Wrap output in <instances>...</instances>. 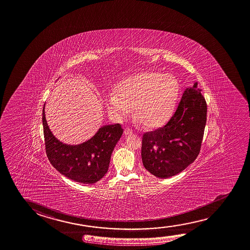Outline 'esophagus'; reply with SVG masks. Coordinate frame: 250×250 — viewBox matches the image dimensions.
Here are the masks:
<instances>
[{
  "label": "esophagus",
  "mask_w": 250,
  "mask_h": 250,
  "mask_svg": "<svg viewBox=\"0 0 250 250\" xmlns=\"http://www.w3.org/2000/svg\"><path fill=\"white\" fill-rule=\"evenodd\" d=\"M124 133H125V135H131V134H132V131L129 128H125V131H124Z\"/></svg>",
  "instance_id": "esophagus-1"
}]
</instances>
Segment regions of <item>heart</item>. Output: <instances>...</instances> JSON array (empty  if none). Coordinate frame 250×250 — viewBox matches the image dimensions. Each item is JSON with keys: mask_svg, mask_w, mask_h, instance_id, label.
Listing matches in <instances>:
<instances>
[{"mask_svg": "<svg viewBox=\"0 0 250 250\" xmlns=\"http://www.w3.org/2000/svg\"><path fill=\"white\" fill-rule=\"evenodd\" d=\"M180 93V83L172 74L144 71L125 78L107 99L109 110L124 118L135 108L134 117L148 128L164 125L171 117Z\"/></svg>", "mask_w": 250, "mask_h": 250, "instance_id": "heart-1", "label": "heart"}]
</instances>
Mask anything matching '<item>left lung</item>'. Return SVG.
I'll return each mask as SVG.
<instances>
[{
  "label": "left lung",
  "instance_id": "8db88e82",
  "mask_svg": "<svg viewBox=\"0 0 250 250\" xmlns=\"http://www.w3.org/2000/svg\"><path fill=\"white\" fill-rule=\"evenodd\" d=\"M206 122L207 102L195 83L185 90L164 126L144 133L141 157L145 168L162 179L182 172L200 153Z\"/></svg>",
  "mask_w": 250,
  "mask_h": 250
}]
</instances>
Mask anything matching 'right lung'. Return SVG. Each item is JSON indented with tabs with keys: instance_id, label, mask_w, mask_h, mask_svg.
<instances>
[{
	"instance_id": "1",
	"label": "right lung",
	"mask_w": 250,
	"mask_h": 250,
	"mask_svg": "<svg viewBox=\"0 0 250 250\" xmlns=\"http://www.w3.org/2000/svg\"><path fill=\"white\" fill-rule=\"evenodd\" d=\"M46 154L49 162L62 175L83 184H93L105 175L112 151L123 134L121 125H109L84 143L69 146L54 137L42 110Z\"/></svg>"
}]
</instances>
